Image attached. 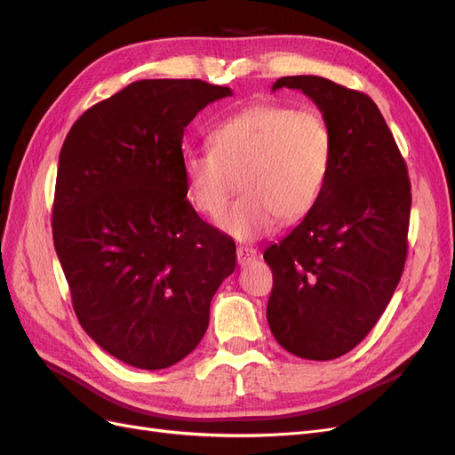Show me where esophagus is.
<instances>
[{"label": "esophagus", "instance_id": "34e87169", "mask_svg": "<svg viewBox=\"0 0 455 455\" xmlns=\"http://www.w3.org/2000/svg\"><path fill=\"white\" fill-rule=\"evenodd\" d=\"M258 258V251L252 249V246H237V261L239 266H246L251 264Z\"/></svg>", "mask_w": 455, "mask_h": 455}]
</instances>
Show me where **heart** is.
Here are the masks:
<instances>
[{
    "label": "heart",
    "mask_w": 455,
    "mask_h": 455,
    "mask_svg": "<svg viewBox=\"0 0 455 455\" xmlns=\"http://www.w3.org/2000/svg\"><path fill=\"white\" fill-rule=\"evenodd\" d=\"M209 140L211 149L184 156L186 186L199 212L220 218L241 180L244 194L220 220L228 235L259 239L277 220L298 224L319 203L332 167V134L321 114L254 104L220 121Z\"/></svg>",
    "instance_id": "b5f03b06"
}]
</instances>
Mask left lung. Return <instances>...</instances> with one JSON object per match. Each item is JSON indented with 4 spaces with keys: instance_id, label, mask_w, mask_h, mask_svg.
<instances>
[{
    "instance_id": "obj_1",
    "label": "left lung",
    "mask_w": 455,
    "mask_h": 455,
    "mask_svg": "<svg viewBox=\"0 0 455 455\" xmlns=\"http://www.w3.org/2000/svg\"><path fill=\"white\" fill-rule=\"evenodd\" d=\"M316 104L332 134V167L313 212L264 259L273 271L267 323L281 346L330 361L366 338L401 281L408 252L410 178L368 94L316 76L281 77Z\"/></svg>"
}]
</instances>
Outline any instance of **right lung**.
<instances>
[{"label":"right lung","instance_id":"1","mask_svg":"<svg viewBox=\"0 0 455 455\" xmlns=\"http://www.w3.org/2000/svg\"><path fill=\"white\" fill-rule=\"evenodd\" d=\"M231 96L201 79H142L94 104L59 157L52 241L85 332L142 370L176 364L209 328L235 243L186 199L182 139Z\"/></svg>","mask_w":455,"mask_h":455}]
</instances>
